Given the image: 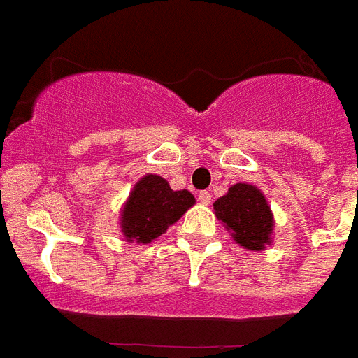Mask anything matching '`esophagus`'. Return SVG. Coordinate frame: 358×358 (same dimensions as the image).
Listing matches in <instances>:
<instances>
[{
  "mask_svg": "<svg viewBox=\"0 0 358 358\" xmlns=\"http://www.w3.org/2000/svg\"><path fill=\"white\" fill-rule=\"evenodd\" d=\"M198 202L203 203V206H209L211 203V193L209 191H200L198 193Z\"/></svg>",
  "mask_w": 358,
  "mask_h": 358,
  "instance_id": "obj_1",
  "label": "esophagus"
}]
</instances>
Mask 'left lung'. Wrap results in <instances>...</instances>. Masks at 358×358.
Returning <instances> with one entry per match:
<instances>
[{"label": "left lung", "mask_w": 358, "mask_h": 358, "mask_svg": "<svg viewBox=\"0 0 358 358\" xmlns=\"http://www.w3.org/2000/svg\"><path fill=\"white\" fill-rule=\"evenodd\" d=\"M218 220L231 231V236L245 249L260 251L269 244L273 215L264 194L249 184H236L215 203Z\"/></svg>", "instance_id": "8db88e82"}]
</instances>
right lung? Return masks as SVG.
Segmentation results:
<instances>
[{"label":"right lung","instance_id":"add662e5","mask_svg":"<svg viewBox=\"0 0 358 358\" xmlns=\"http://www.w3.org/2000/svg\"><path fill=\"white\" fill-rule=\"evenodd\" d=\"M194 203L189 191H173L158 174H147L136 185L122 213V233L138 244H149Z\"/></svg>","mask_w":358,"mask_h":358}]
</instances>
